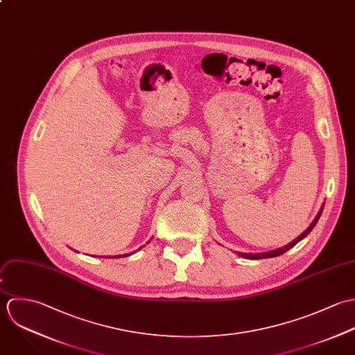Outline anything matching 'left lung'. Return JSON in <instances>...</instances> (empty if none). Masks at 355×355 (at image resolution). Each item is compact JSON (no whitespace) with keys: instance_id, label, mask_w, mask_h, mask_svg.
Returning <instances> with one entry per match:
<instances>
[{"instance_id":"8db88e82","label":"left lung","mask_w":355,"mask_h":355,"mask_svg":"<svg viewBox=\"0 0 355 355\" xmlns=\"http://www.w3.org/2000/svg\"><path fill=\"white\" fill-rule=\"evenodd\" d=\"M322 210H324V206L320 209V211L317 214V216L314 218V220L310 223V226H309L299 237H296L293 241H291L289 244L284 245L282 248H277V250H273V251H269V252H262V254H243V252H237V254H239L240 257H243V258H247V259H265V258H275V257L283 255L284 252H286L289 248H292L293 245H296L300 240H303V239L313 230V227L315 226V223L318 222V219H320V216H321Z\"/></svg>"}]
</instances>
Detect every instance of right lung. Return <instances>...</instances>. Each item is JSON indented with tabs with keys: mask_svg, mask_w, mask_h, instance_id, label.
Segmentation results:
<instances>
[{
	"mask_svg": "<svg viewBox=\"0 0 355 355\" xmlns=\"http://www.w3.org/2000/svg\"><path fill=\"white\" fill-rule=\"evenodd\" d=\"M148 243H149V241H148ZM148 243H146V244H148ZM129 255H132V254H123V255H116V257L114 255V257H107V258H123V257H129Z\"/></svg>",
	"mask_w": 355,
	"mask_h": 355,
	"instance_id": "1",
	"label": "right lung"
}]
</instances>
